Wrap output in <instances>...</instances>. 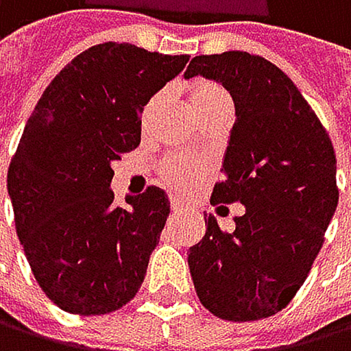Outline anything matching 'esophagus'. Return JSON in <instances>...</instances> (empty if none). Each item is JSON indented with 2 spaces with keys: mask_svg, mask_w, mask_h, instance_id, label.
Instances as JSON below:
<instances>
[{
  "mask_svg": "<svg viewBox=\"0 0 351 351\" xmlns=\"http://www.w3.org/2000/svg\"><path fill=\"white\" fill-rule=\"evenodd\" d=\"M170 209H172V213H179V211L183 209V205H181L179 200H172V202H170Z\"/></svg>",
  "mask_w": 351,
  "mask_h": 351,
  "instance_id": "obj_1",
  "label": "esophagus"
}]
</instances>
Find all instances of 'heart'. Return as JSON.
<instances>
[{"mask_svg": "<svg viewBox=\"0 0 351 351\" xmlns=\"http://www.w3.org/2000/svg\"><path fill=\"white\" fill-rule=\"evenodd\" d=\"M190 103L196 112L198 118H202L205 114H209L211 110L220 108V105L230 103L228 93L224 90V86H220L218 82H211V80H198L190 86ZM157 105H159V95L151 97L149 101L144 103L142 108V123L149 125L151 118L157 112ZM207 172V164L202 159H194L190 155H181V153H174L161 159L159 164V177L168 187H172L174 192H187L190 187H194Z\"/></svg>", "mask_w": 351, "mask_h": 351, "instance_id": "b5f03b06", "label": "heart"}]
</instances>
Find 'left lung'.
<instances>
[{
    "mask_svg": "<svg viewBox=\"0 0 351 351\" xmlns=\"http://www.w3.org/2000/svg\"><path fill=\"white\" fill-rule=\"evenodd\" d=\"M194 75L220 82L237 114L211 205L246 211L233 233L205 218V237L187 250L192 280L215 317L265 319L295 298L324 246L339 202L332 140L295 84L261 56H196L185 71Z\"/></svg>",
    "mask_w": 351,
    "mask_h": 351,
    "instance_id": "left-lung-1",
    "label": "left lung"
}]
</instances>
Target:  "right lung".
Segmentation results:
<instances>
[{"label":"right lung","instance_id":"add662e5","mask_svg":"<svg viewBox=\"0 0 351 351\" xmlns=\"http://www.w3.org/2000/svg\"><path fill=\"white\" fill-rule=\"evenodd\" d=\"M190 56L95 45L47 86L8 168L14 226L45 295L73 315L136 298L170 202L161 187L114 205L112 164L138 149L142 108Z\"/></svg>","mask_w":351,"mask_h":351}]
</instances>
